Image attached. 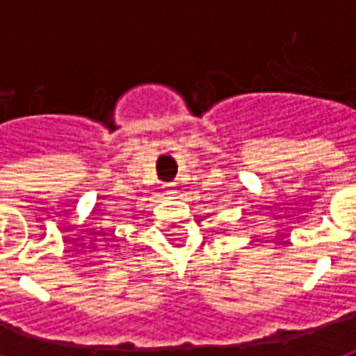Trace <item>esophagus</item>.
Returning <instances> with one entry per match:
<instances>
[{
    "label": "esophagus",
    "mask_w": 356,
    "mask_h": 356,
    "mask_svg": "<svg viewBox=\"0 0 356 356\" xmlns=\"http://www.w3.org/2000/svg\"><path fill=\"white\" fill-rule=\"evenodd\" d=\"M175 190H177V184H164V192H166V195H173L175 194Z\"/></svg>",
    "instance_id": "1"
}]
</instances>
